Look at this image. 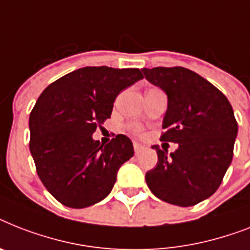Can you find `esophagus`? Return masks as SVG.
<instances>
[{"instance_id": "esophagus-1", "label": "esophagus", "mask_w": 250, "mask_h": 250, "mask_svg": "<svg viewBox=\"0 0 250 250\" xmlns=\"http://www.w3.org/2000/svg\"><path fill=\"white\" fill-rule=\"evenodd\" d=\"M133 149H135V154H140L144 149H145V146L141 145V144L139 143H135L133 144Z\"/></svg>"}]
</instances>
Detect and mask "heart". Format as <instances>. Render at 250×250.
<instances>
[{
	"label": "heart",
	"mask_w": 250,
	"mask_h": 250,
	"mask_svg": "<svg viewBox=\"0 0 250 250\" xmlns=\"http://www.w3.org/2000/svg\"><path fill=\"white\" fill-rule=\"evenodd\" d=\"M133 131H135L136 133H140V132H141V128H140L139 125H135V127H133Z\"/></svg>",
	"instance_id": "1"
}]
</instances>
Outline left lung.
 <instances>
[{"instance_id":"left-lung-1","label":"left lung","mask_w":250,"mask_h":250,"mask_svg":"<svg viewBox=\"0 0 250 250\" xmlns=\"http://www.w3.org/2000/svg\"><path fill=\"white\" fill-rule=\"evenodd\" d=\"M145 78L167 93L168 107L160 140L178 144L177 150L158 145L157 167L145 180L163 202L191 207L220 188L234 155L237 122L230 101L218 88L182 66L143 69Z\"/></svg>"}]
</instances>
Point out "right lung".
I'll list each match as a JSON object with an SVG mask.
<instances>
[{
	"instance_id": "add662e5",
	"label": "right lung",
	"mask_w": 250,
	"mask_h": 250,
	"mask_svg": "<svg viewBox=\"0 0 250 250\" xmlns=\"http://www.w3.org/2000/svg\"><path fill=\"white\" fill-rule=\"evenodd\" d=\"M143 78L137 68L86 66L41 93L29 117V149L38 177L58 202L79 209L110 194L133 145L125 135L103 145L92 133L110 118L119 92Z\"/></svg>"
}]
</instances>
